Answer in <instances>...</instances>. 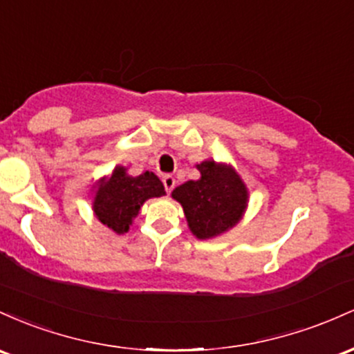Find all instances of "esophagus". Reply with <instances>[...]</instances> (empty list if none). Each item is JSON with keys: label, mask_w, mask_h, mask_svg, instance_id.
Segmentation results:
<instances>
[{"label": "esophagus", "mask_w": 354, "mask_h": 354, "mask_svg": "<svg viewBox=\"0 0 354 354\" xmlns=\"http://www.w3.org/2000/svg\"><path fill=\"white\" fill-rule=\"evenodd\" d=\"M162 182H164V187H165V192L170 194L174 190V187H176V178H174L172 176H164V178H162Z\"/></svg>", "instance_id": "obj_1"}]
</instances>
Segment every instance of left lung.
Here are the masks:
<instances>
[{
    "mask_svg": "<svg viewBox=\"0 0 354 354\" xmlns=\"http://www.w3.org/2000/svg\"><path fill=\"white\" fill-rule=\"evenodd\" d=\"M197 169L201 170V178L177 187L172 197L184 207L194 236L209 239L239 222L248 205V190L227 165L205 160Z\"/></svg>",
    "mask_w": 354,
    "mask_h": 354,
    "instance_id": "left-lung-1",
    "label": "left lung"
}]
</instances>
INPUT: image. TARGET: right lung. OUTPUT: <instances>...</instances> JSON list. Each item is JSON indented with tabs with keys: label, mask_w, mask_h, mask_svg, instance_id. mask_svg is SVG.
<instances>
[{
	"label": "right lung",
	"mask_w": 354,
	"mask_h": 354,
	"mask_svg": "<svg viewBox=\"0 0 354 354\" xmlns=\"http://www.w3.org/2000/svg\"><path fill=\"white\" fill-rule=\"evenodd\" d=\"M164 194V184L156 174L144 172L138 177H130L124 167H117L109 180H100L93 202L95 216L106 227L124 234L147 198Z\"/></svg>",
	"instance_id": "obj_1"
}]
</instances>
